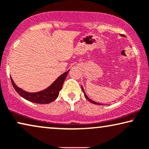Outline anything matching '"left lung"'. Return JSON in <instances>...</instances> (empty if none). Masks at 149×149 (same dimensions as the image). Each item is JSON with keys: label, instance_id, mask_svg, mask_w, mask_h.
I'll return each mask as SVG.
<instances>
[{"label": "left lung", "instance_id": "1", "mask_svg": "<svg viewBox=\"0 0 149 149\" xmlns=\"http://www.w3.org/2000/svg\"><path fill=\"white\" fill-rule=\"evenodd\" d=\"M81 90H82V91H83V93H84V96H85L86 98V99H87L88 100H89L90 102H91L92 103H93V104H100H100H100V103H98V102H95V101H93V100H92L91 99H90V98L86 96V95L85 92H84V88H83L82 86H81Z\"/></svg>", "mask_w": 149, "mask_h": 149}]
</instances>
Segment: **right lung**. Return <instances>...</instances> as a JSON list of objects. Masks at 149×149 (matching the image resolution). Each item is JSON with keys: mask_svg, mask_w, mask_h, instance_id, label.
Masks as SVG:
<instances>
[{"mask_svg": "<svg viewBox=\"0 0 149 149\" xmlns=\"http://www.w3.org/2000/svg\"><path fill=\"white\" fill-rule=\"evenodd\" d=\"M67 71L64 74L61 75L52 84L43 91L37 92V93H28L25 91H23L20 88H19L13 80L11 77V80L17 93L25 99L29 101L35 102L38 104H49L50 102L54 101L58 97L59 91L61 90L64 81L67 75L69 72Z\"/></svg>", "mask_w": 149, "mask_h": 149, "instance_id": "1", "label": "right lung"}]
</instances>
